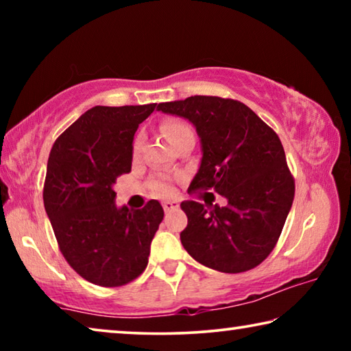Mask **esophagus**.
I'll return each instance as SVG.
<instances>
[{"mask_svg":"<svg viewBox=\"0 0 351 351\" xmlns=\"http://www.w3.org/2000/svg\"><path fill=\"white\" fill-rule=\"evenodd\" d=\"M162 207H164V210L165 212H171V210H176L178 207H180V204L176 203V201H164L162 203Z\"/></svg>","mask_w":351,"mask_h":351,"instance_id":"34e87169","label":"esophagus"}]
</instances>
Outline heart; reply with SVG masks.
I'll return each instance as SVG.
<instances>
[{
    "instance_id": "heart-1",
    "label": "heart",
    "mask_w": 351,
    "mask_h": 351,
    "mask_svg": "<svg viewBox=\"0 0 351 351\" xmlns=\"http://www.w3.org/2000/svg\"><path fill=\"white\" fill-rule=\"evenodd\" d=\"M161 132H162L165 138H167V141L170 142L171 145H176L178 142L186 138V136L193 134V130L190 128L186 122L176 121V119H169V121H164L162 125H161ZM142 142H144L142 136L141 134L136 136L134 141H133V154H134V156H136V154H139L141 148H142ZM152 192L156 193V195L169 193L170 192L169 182L164 181V180L154 181L152 184Z\"/></svg>"
}]
</instances>
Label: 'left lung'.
Returning <instances> with one entry per match:
<instances>
[{
	"label": "left lung",
	"instance_id": "left-lung-1",
	"mask_svg": "<svg viewBox=\"0 0 351 351\" xmlns=\"http://www.w3.org/2000/svg\"><path fill=\"white\" fill-rule=\"evenodd\" d=\"M158 110L197 127L203 159L181 209L187 228L181 243L192 257L219 272L239 274L258 266L276 247L294 201V176L277 133L245 104L192 96L159 104ZM206 191V194L202 192ZM210 191L228 199L213 206Z\"/></svg>",
	"mask_w": 351,
	"mask_h": 351
}]
</instances>
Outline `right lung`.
<instances>
[{"instance_id":"right-lung-1","label":"right lung","mask_w":351,"mask_h":351,"mask_svg":"<svg viewBox=\"0 0 351 351\" xmlns=\"http://www.w3.org/2000/svg\"><path fill=\"white\" fill-rule=\"evenodd\" d=\"M156 104L94 106L58 136L47 159L43 201L71 268L94 285L123 287L145 271L164 218L150 199L117 209V178L132 170L133 138Z\"/></svg>"}]
</instances>
